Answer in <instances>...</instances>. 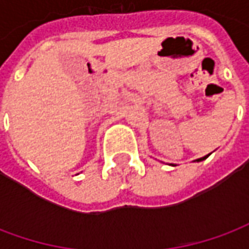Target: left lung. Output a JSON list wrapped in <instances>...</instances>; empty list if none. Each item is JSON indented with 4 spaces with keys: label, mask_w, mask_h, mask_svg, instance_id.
I'll return each instance as SVG.
<instances>
[{
    "label": "left lung",
    "mask_w": 249,
    "mask_h": 249,
    "mask_svg": "<svg viewBox=\"0 0 249 249\" xmlns=\"http://www.w3.org/2000/svg\"><path fill=\"white\" fill-rule=\"evenodd\" d=\"M209 155H211V153H209ZM209 155H207V156H204V157H200V159H197V160H195V161H196V162L203 161V160H205V159H207V157H208Z\"/></svg>",
    "instance_id": "left-lung-1"
}]
</instances>
